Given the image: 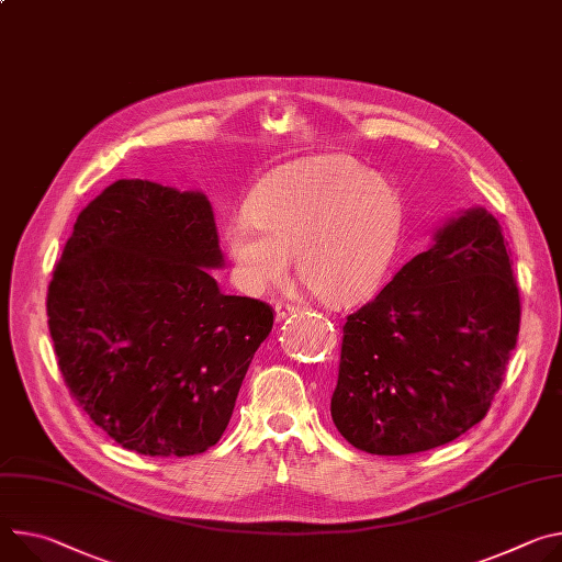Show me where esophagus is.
I'll use <instances>...</instances> for the list:
<instances>
[{"mask_svg":"<svg viewBox=\"0 0 562 562\" xmlns=\"http://www.w3.org/2000/svg\"><path fill=\"white\" fill-rule=\"evenodd\" d=\"M295 312H297L295 304L278 302V304H276V321H284V318H289V316H291V314H295Z\"/></svg>","mask_w":562,"mask_h":562,"instance_id":"34e87169","label":"esophagus"}]
</instances>
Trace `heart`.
<instances>
[{"instance_id": "heart-1", "label": "heart", "mask_w": 562, "mask_h": 562, "mask_svg": "<svg viewBox=\"0 0 562 562\" xmlns=\"http://www.w3.org/2000/svg\"><path fill=\"white\" fill-rule=\"evenodd\" d=\"M401 233V201L387 179L342 155L295 161L267 177L233 217L224 244L237 284L262 295L289 278L329 307L366 297L383 278Z\"/></svg>"}]
</instances>
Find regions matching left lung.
<instances>
[{"mask_svg":"<svg viewBox=\"0 0 562 562\" xmlns=\"http://www.w3.org/2000/svg\"><path fill=\"white\" fill-rule=\"evenodd\" d=\"M499 222L473 209L342 325L331 419L372 454L443 446L480 424L520 331Z\"/></svg>","mask_w":562,"mask_h":562,"instance_id":"1","label":"left lung"}]
</instances>
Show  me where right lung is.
Here are the masks:
<instances>
[{"mask_svg": "<svg viewBox=\"0 0 562 562\" xmlns=\"http://www.w3.org/2000/svg\"><path fill=\"white\" fill-rule=\"evenodd\" d=\"M211 201L121 179L76 220L46 293L58 368L116 443L188 457L224 435L273 307L224 295Z\"/></svg>", "mask_w": 562, "mask_h": 562, "instance_id": "1", "label": "right lung"}]
</instances>
